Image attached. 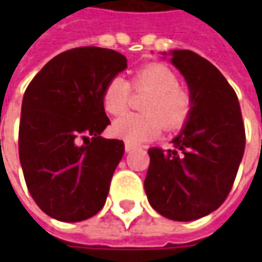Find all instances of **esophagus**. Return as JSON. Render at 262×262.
<instances>
[{
  "instance_id": "34e87169",
  "label": "esophagus",
  "mask_w": 262,
  "mask_h": 262,
  "mask_svg": "<svg viewBox=\"0 0 262 262\" xmlns=\"http://www.w3.org/2000/svg\"><path fill=\"white\" fill-rule=\"evenodd\" d=\"M132 150H135V146L130 143H125V151L126 153H130Z\"/></svg>"
}]
</instances>
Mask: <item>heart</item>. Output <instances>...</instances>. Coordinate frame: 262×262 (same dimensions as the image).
<instances>
[{
	"label": "heart",
	"mask_w": 262,
	"mask_h": 262,
	"mask_svg": "<svg viewBox=\"0 0 262 262\" xmlns=\"http://www.w3.org/2000/svg\"><path fill=\"white\" fill-rule=\"evenodd\" d=\"M132 86L137 91H150L142 103V114H127L114 122V136L132 144L156 139L163 129L177 130L185 125L192 112L191 94L180 86V80L168 66L148 63L133 73ZM130 84L120 75L106 82L102 105L111 115H122L129 105Z\"/></svg>",
	"instance_id": "b5f03b06"
}]
</instances>
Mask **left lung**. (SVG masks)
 I'll return each mask as SVG.
<instances>
[{
	"label": "left lung",
	"mask_w": 262,
	"mask_h": 262,
	"mask_svg": "<svg viewBox=\"0 0 262 262\" xmlns=\"http://www.w3.org/2000/svg\"><path fill=\"white\" fill-rule=\"evenodd\" d=\"M171 56L187 81L192 112L172 148L148 150L144 191L160 214L189 222L225 202L242 163L246 132L236 92L219 70L191 50H172Z\"/></svg>",
	"instance_id": "1"
}]
</instances>
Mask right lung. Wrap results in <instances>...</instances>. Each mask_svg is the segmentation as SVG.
I'll use <instances>...</instances> for the list:
<instances>
[{"mask_svg":"<svg viewBox=\"0 0 262 262\" xmlns=\"http://www.w3.org/2000/svg\"><path fill=\"white\" fill-rule=\"evenodd\" d=\"M126 67L125 56L111 49H70L50 60L26 88L20 165L33 201L53 219L81 222L105 205L125 144L101 136L111 123L102 91Z\"/></svg>","mask_w":262,"mask_h":262,"instance_id":"right-lung-1","label":"right lung"}]
</instances>
